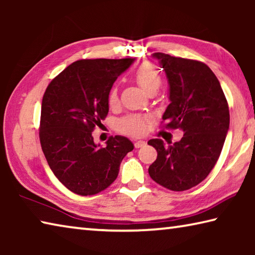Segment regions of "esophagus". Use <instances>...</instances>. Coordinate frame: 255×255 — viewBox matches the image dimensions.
<instances>
[{"mask_svg": "<svg viewBox=\"0 0 255 255\" xmlns=\"http://www.w3.org/2000/svg\"><path fill=\"white\" fill-rule=\"evenodd\" d=\"M145 145H146L145 140H135V141H133V146H135V148H140Z\"/></svg>", "mask_w": 255, "mask_h": 255, "instance_id": "34e87169", "label": "esophagus"}]
</instances>
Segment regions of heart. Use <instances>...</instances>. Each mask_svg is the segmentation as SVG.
I'll use <instances>...</instances> for the list:
<instances>
[{
	"label": "heart",
	"instance_id": "b5f03b06",
	"mask_svg": "<svg viewBox=\"0 0 255 255\" xmlns=\"http://www.w3.org/2000/svg\"><path fill=\"white\" fill-rule=\"evenodd\" d=\"M133 80L147 94H153L158 90L162 84L161 75L156 67L150 63H143L138 66L133 73ZM118 101V90L116 86H112L108 94V103L109 106H115ZM147 119L139 115H128L126 117L118 120V131L126 135L138 136L145 131Z\"/></svg>",
	"mask_w": 255,
	"mask_h": 255
}]
</instances>
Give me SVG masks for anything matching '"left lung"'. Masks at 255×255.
Wrapping results in <instances>:
<instances>
[{"instance_id":"8db88e82","label":"left lung","mask_w":255,"mask_h":255,"mask_svg":"<svg viewBox=\"0 0 255 255\" xmlns=\"http://www.w3.org/2000/svg\"><path fill=\"white\" fill-rule=\"evenodd\" d=\"M166 73L170 101L163 115V127L181 129L183 137L164 145L159 138L148 140L157 158L148 173L155 182L172 191H184L204 181L225 143L230 110L223 89L205 63L153 54Z\"/></svg>"}]
</instances>
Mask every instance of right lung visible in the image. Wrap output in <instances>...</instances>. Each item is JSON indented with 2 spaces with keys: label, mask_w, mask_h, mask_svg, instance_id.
<instances>
[{
  "label": "right lung",
  "mask_w": 255,
  "mask_h": 255,
  "mask_svg": "<svg viewBox=\"0 0 255 255\" xmlns=\"http://www.w3.org/2000/svg\"><path fill=\"white\" fill-rule=\"evenodd\" d=\"M133 58L81 59L72 63L47 86L41 103L39 138L56 178L72 192L92 196L117 179L130 140L109 137L99 147L92 131L109 111L108 94Z\"/></svg>",
  "instance_id": "obj_1"
}]
</instances>
